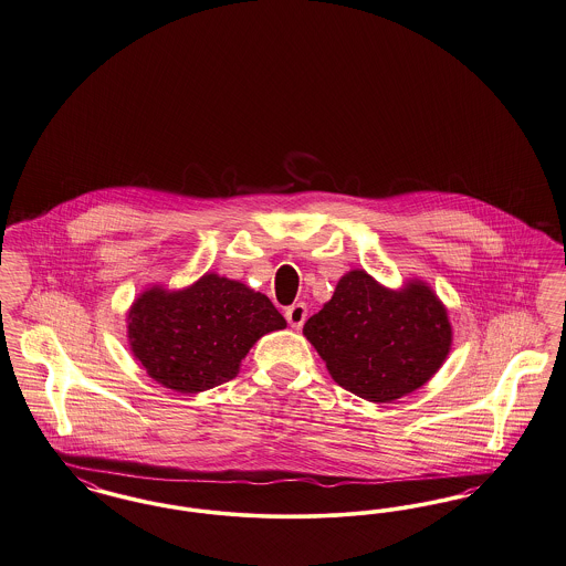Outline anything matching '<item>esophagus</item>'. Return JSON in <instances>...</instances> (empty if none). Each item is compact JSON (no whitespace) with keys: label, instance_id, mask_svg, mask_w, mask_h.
<instances>
[{"label":"esophagus","instance_id":"1","mask_svg":"<svg viewBox=\"0 0 566 566\" xmlns=\"http://www.w3.org/2000/svg\"><path fill=\"white\" fill-rule=\"evenodd\" d=\"M286 319H289V324L293 326V328H301L303 324H305V319H307V305L305 303H294L291 305L289 310H286Z\"/></svg>","mask_w":566,"mask_h":566}]
</instances>
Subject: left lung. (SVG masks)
I'll return each mask as SVG.
<instances>
[{
    "instance_id": "obj_1",
    "label": "left lung",
    "mask_w": 566,
    "mask_h": 566,
    "mask_svg": "<svg viewBox=\"0 0 566 566\" xmlns=\"http://www.w3.org/2000/svg\"><path fill=\"white\" fill-rule=\"evenodd\" d=\"M303 335L331 377L368 402H391L428 384L452 343L447 307L426 282L389 291L364 270L340 277Z\"/></svg>"
}]
</instances>
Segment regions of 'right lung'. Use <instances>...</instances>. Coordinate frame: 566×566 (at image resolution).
Instances as JSON below:
<instances>
[{"label":"right lung","instance_id":"obj_1","mask_svg":"<svg viewBox=\"0 0 566 566\" xmlns=\"http://www.w3.org/2000/svg\"><path fill=\"white\" fill-rule=\"evenodd\" d=\"M284 326L265 294L217 273L182 291L147 289L128 312L136 360L151 379L181 394L227 384L250 347Z\"/></svg>","mask_w":566,"mask_h":566}]
</instances>
